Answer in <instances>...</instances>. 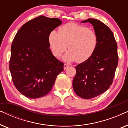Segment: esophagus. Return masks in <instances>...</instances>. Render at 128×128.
Masks as SVG:
<instances>
[{
    "instance_id": "1",
    "label": "esophagus",
    "mask_w": 128,
    "mask_h": 128,
    "mask_svg": "<svg viewBox=\"0 0 128 128\" xmlns=\"http://www.w3.org/2000/svg\"><path fill=\"white\" fill-rule=\"evenodd\" d=\"M69 64H64V70H66V69H67V68L69 67Z\"/></svg>"
}]
</instances>
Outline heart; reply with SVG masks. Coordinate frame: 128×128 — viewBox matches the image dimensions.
Returning <instances> with one entry per match:
<instances>
[{
    "label": "heart",
    "instance_id": "1",
    "mask_svg": "<svg viewBox=\"0 0 128 128\" xmlns=\"http://www.w3.org/2000/svg\"><path fill=\"white\" fill-rule=\"evenodd\" d=\"M50 50L56 57H60L67 48L69 50L63 56L66 62L76 61L83 63L90 58L96 51L98 38L96 32L86 26L73 22L66 24L58 32L52 31L48 36Z\"/></svg>",
    "mask_w": 128,
    "mask_h": 128
}]
</instances>
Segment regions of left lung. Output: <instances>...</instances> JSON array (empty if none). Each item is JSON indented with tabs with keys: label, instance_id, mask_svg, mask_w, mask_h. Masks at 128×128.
<instances>
[{
	"label": "left lung",
	"instance_id": "left-lung-1",
	"mask_svg": "<svg viewBox=\"0 0 128 128\" xmlns=\"http://www.w3.org/2000/svg\"><path fill=\"white\" fill-rule=\"evenodd\" d=\"M81 22L92 24L98 44L93 55L76 67L73 87L78 96L90 99L104 93L112 83L118 64L117 44L113 32L100 21L88 18Z\"/></svg>",
	"mask_w": 128,
	"mask_h": 128
}]
</instances>
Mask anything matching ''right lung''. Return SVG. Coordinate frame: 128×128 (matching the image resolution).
<instances>
[{
    "label": "right lung",
    "mask_w": 128,
    "mask_h": 128,
    "mask_svg": "<svg viewBox=\"0 0 128 128\" xmlns=\"http://www.w3.org/2000/svg\"><path fill=\"white\" fill-rule=\"evenodd\" d=\"M62 22L41 16L24 24L14 38L9 69L16 88L26 97L46 96L64 71V63L54 56L48 42L50 33Z\"/></svg>",
    "instance_id": "1"
}]
</instances>
